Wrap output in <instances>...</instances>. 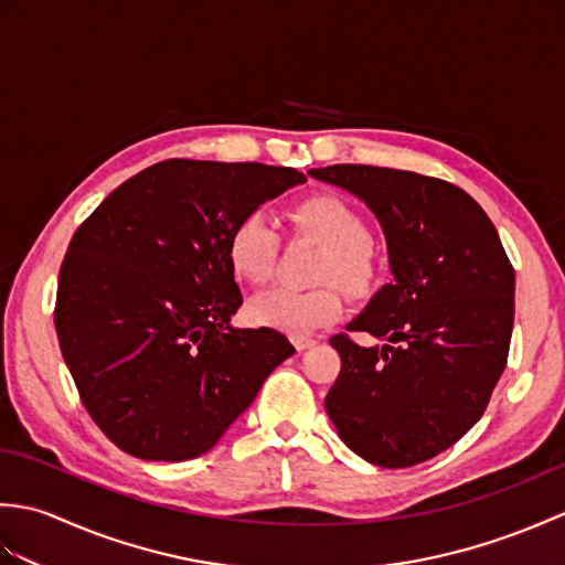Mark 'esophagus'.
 Segmentation results:
<instances>
[{"instance_id": "1", "label": "esophagus", "mask_w": 565, "mask_h": 565, "mask_svg": "<svg viewBox=\"0 0 565 565\" xmlns=\"http://www.w3.org/2000/svg\"><path fill=\"white\" fill-rule=\"evenodd\" d=\"M316 344V340L313 338H294V347L298 352H306V350H310V347Z\"/></svg>"}]
</instances>
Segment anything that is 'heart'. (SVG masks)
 Listing matches in <instances>:
<instances>
[{"mask_svg":"<svg viewBox=\"0 0 565 565\" xmlns=\"http://www.w3.org/2000/svg\"><path fill=\"white\" fill-rule=\"evenodd\" d=\"M296 233L322 245L306 291H271L249 306V318L262 328H271L303 338L342 316V294L332 281L352 296H366L376 281V259L369 245V227L352 203L332 194H316L296 201L289 209ZM281 237L267 211L252 209L239 218L225 243L227 264L239 281L264 286L274 274Z\"/></svg>","mask_w":565,"mask_h":565,"instance_id":"b5f03b06","label":"heart"}]
</instances>
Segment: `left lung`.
<instances>
[{"label": "left lung", "instance_id": "8db88e82", "mask_svg": "<svg viewBox=\"0 0 565 565\" xmlns=\"http://www.w3.org/2000/svg\"><path fill=\"white\" fill-rule=\"evenodd\" d=\"M308 174L352 191L376 213L393 271V284L330 338L342 369L326 411L369 463H423L481 419L505 371L514 269L495 225L456 184L371 164ZM352 331L384 344L356 345Z\"/></svg>", "mask_w": 565, "mask_h": 565}]
</instances>
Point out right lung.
<instances>
[{"instance_id":"1","label":"right lung","mask_w":565,"mask_h":565,"mask_svg":"<svg viewBox=\"0 0 565 565\" xmlns=\"http://www.w3.org/2000/svg\"><path fill=\"white\" fill-rule=\"evenodd\" d=\"M294 167L164 160L114 189L70 239L55 330L79 401L118 449L146 461L209 451L296 350L235 330L243 294L233 225L303 184Z\"/></svg>"}]
</instances>
